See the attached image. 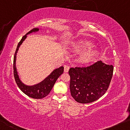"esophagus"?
I'll return each mask as SVG.
<instances>
[{
	"label": "esophagus",
	"instance_id": "obj_1",
	"mask_svg": "<svg viewBox=\"0 0 130 130\" xmlns=\"http://www.w3.org/2000/svg\"><path fill=\"white\" fill-rule=\"evenodd\" d=\"M70 69V66L68 65H65L64 67V71L65 72V73H67L68 71H69Z\"/></svg>",
	"mask_w": 130,
	"mask_h": 130
}]
</instances>
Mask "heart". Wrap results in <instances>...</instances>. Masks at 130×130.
Instances as JSON below:
<instances>
[{"mask_svg": "<svg viewBox=\"0 0 130 130\" xmlns=\"http://www.w3.org/2000/svg\"><path fill=\"white\" fill-rule=\"evenodd\" d=\"M93 46H94V45L90 42L81 41L74 43L73 46V48L78 52H83L88 51L87 52L83 53L81 56V60L83 62H88V61H91L95 55V51H92V50L89 51V50L92 48Z\"/></svg>", "mask_w": 130, "mask_h": 130, "instance_id": "b5f03b06", "label": "heart"}]
</instances>
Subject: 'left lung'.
<instances>
[{
    "label": "left lung",
    "instance_id": "obj_1",
    "mask_svg": "<svg viewBox=\"0 0 130 130\" xmlns=\"http://www.w3.org/2000/svg\"><path fill=\"white\" fill-rule=\"evenodd\" d=\"M114 67L98 61L87 67L70 68V89L72 97L81 103L96 101L105 94L112 78Z\"/></svg>",
    "mask_w": 130,
    "mask_h": 130
}]
</instances>
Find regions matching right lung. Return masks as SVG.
<instances>
[{
	"label": "right lung",
	"mask_w": 130,
	"mask_h": 130,
	"mask_svg": "<svg viewBox=\"0 0 130 130\" xmlns=\"http://www.w3.org/2000/svg\"><path fill=\"white\" fill-rule=\"evenodd\" d=\"M38 28H33L31 31H29L28 32H27V34L23 36L17 45L13 60V74L15 83H16L17 86L25 95L34 99H42L46 96L52 90L57 78L59 77L60 75L62 74L64 71V67L63 66L59 67V69L55 70L48 77L46 78L44 80L42 81L41 83L33 86H27L21 83L19 77V75L17 74L16 67H15L17 52L19 50L20 46L21 45L23 42L27 38V35L29 34L32 33V32L38 31Z\"/></svg>",
	"instance_id": "right-lung-1"
}]
</instances>
